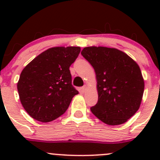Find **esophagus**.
<instances>
[{"label":"esophagus","mask_w":160,"mask_h":160,"mask_svg":"<svg viewBox=\"0 0 160 160\" xmlns=\"http://www.w3.org/2000/svg\"><path fill=\"white\" fill-rule=\"evenodd\" d=\"M87 89H88V87H87V86H83V88H81V92H82V93H84V92H86Z\"/></svg>","instance_id":"1"}]
</instances>
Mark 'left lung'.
Returning a JSON list of instances; mask_svg holds the SVG:
<instances>
[{
    "mask_svg": "<svg viewBox=\"0 0 160 160\" xmlns=\"http://www.w3.org/2000/svg\"><path fill=\"white\" fill-rule=\"evenodd\" d=\"M81 55L96 74L98 101L91 112L104 123H125L138 110L144 92V79L134 59L115 48L89 46Z\"/></svg>",
    "mask_w": 160,
    "mask_h": 160,
    "instance_id": "8db88e82",
    "label": "left lung"
}]
</instances>
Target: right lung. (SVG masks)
Wrapping results in <instances>:
<instances>
[{
    "mask_svg": "<svg viewBox=\"0 0 160 160\" xmlns=\"http://www.w3.org/2000/svg\"><path fill=\"white\" fill-rule=\"evenodd\" d=\"M80 52L78 46L50 48L22 71L18 91L22 106L32 118L49 122L67 110L79 93L71 84L70 67Z\"/></svg>",
    "mask_w": 160,
    "mask_h": 160,
    "instance_id": "obj_1",
    "label": "right lung"
}]
</instances>
